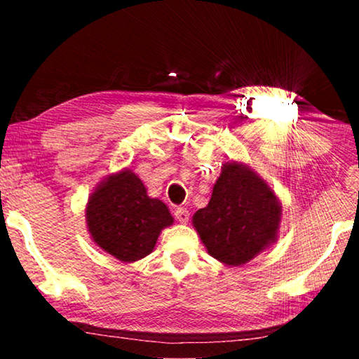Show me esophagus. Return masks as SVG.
I'll return each instance as SVG.
<instances>
[{
	"label": "esophagus",
	"instance_id": "obj_1",
	"mask_svg": "<svg viewBox=\"0 0 359 359\" xmlns=\"http://www.w3.org/2000/svg\"><path fill=\"white\" fill-rule=\"evenodd\" d=\"M174 215H175V218H177V222H180V223H187L188 220H190V212H188L187 208H177L174 210Z\"/></svg>",
	"mask_w": 359,
	"mask_h": 359
}]
</instances>
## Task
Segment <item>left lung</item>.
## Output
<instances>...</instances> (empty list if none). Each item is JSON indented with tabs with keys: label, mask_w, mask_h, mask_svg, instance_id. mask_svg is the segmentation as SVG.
Returning <instances> with one entry per match:
<instances>
[{
	"label": "left lung",
	"mask_w": 359,
	"mask_h": 359,
	"mask_svg": "<svg viewBox=\"0 0 359 359\" xmlns=\"http://www.w3.org/2000/svg\"><path fill=\"white\" fill-rule=\"evenodd\" d=\"M280 212L274 191L253 169L224 163L209 204L193 215V226L210 257L241 266L277 239Z\"/></svg>",
	"instance_id": "8db88e82"
}]
</instances>
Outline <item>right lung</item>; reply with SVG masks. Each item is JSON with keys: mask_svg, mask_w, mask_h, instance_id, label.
Masks as SVG:
<instances>
[{"mask_svg": "<svg viewBox=\"0 0 359 359\" xmlns=\"http://www.w3.org/2000/svg\"><path fill=\"white\" fill-rule=\"evenodd\" d=\"M85 218L95 244L125 263L147 257L161 229L174 222L168 205L150 198L130 169L101 182L88 199Z\"/></svg>", "mask_w": 359, "mask_h": 359, "instance_id": "right-lung-1", "label": "right lung"}]
</instances>
